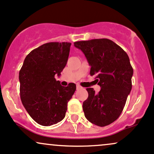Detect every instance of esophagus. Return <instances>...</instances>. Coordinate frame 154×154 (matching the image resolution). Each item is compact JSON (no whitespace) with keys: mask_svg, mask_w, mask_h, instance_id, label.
Masks as SVG:
<instances>
[{"mask_svg":"<svg viewBox=\"0 0 154 154\" xmlns=\"http://www.w3.org/2000/svg\"><path fill=\"white\" fill-rule=\"evenodd\" d=\"M76 88H77V90H79V89H81V86H80V85H76Z\"/></svg>","mask_w":154,"mask_h":154,"instance_id":"34e87169","label":"esophagus"}]
</instances>
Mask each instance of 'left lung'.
Instances as JSON below:
<instances>
[{
    "label": "left lung",
    "mask_w": 154,
    "mask_h": 154,
    "mask_svg": "<svg viewBox=\"0 0 154 154\" xmlns=\"http://www.w3.org/2000/svg\"><path fill=\"white\" fill-rule=\"evenodd\" d=\"M84 52L91 66L90 75H96L101 90L96 94L87 88L88 97L83 103L86 118L104 127L120 117L132 88V68L128 54L113 41L95 39L74 42Z\"/></svg>",
    "instance_id": "left-lung-1"
}]
</instances>
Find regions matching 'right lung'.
<instances>
[{
	"instance_id": "1",
	"label": "right lung",
	"mask_w": 154,
	"mask_h": 154,
	"mask_svg": "<svg viewBox=\"0 0 154 154\" xmlns=\"http://www.w3.org/2000/svg\"><path fill=\"white\" fill-rule=\"evenodd\" d=\"M70 42H48L26 55L19 71L20 97L27 112L38 124L50 126L66 116L67 104L76 86H61L60 75L69 56Z\"/></svg>"
}]
</instances>
